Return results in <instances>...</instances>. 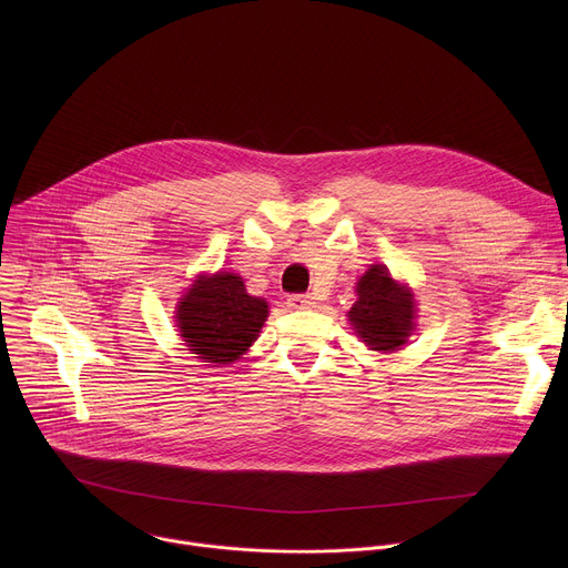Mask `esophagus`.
I'll list each match as a JSON object with an SVG mask.
<instances>
[{
    "label": "esophagus",
    "mask_w": 568,
    "mask_h": 568,
    "mask_svg": "<svg viewBox=\"0 0 568 568\" xmlns=\"http://www.w3.org/2000/svg\"><path fill=\"white\" fill-rule=\"evenodd\" d=\"M287 305L294 310H307L314 305V298L310 294H294L287 298Z\"/></svg>",
    "instance_id": "obj_1"
}]
</instances>
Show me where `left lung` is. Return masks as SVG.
<instances>
[{"instance_id":"8db88e82","label":"left lung","mask_w":568,"mask_h":568,"mask_svg":"<svg viewBox=\"0 0 568 568\" xmlns=\"http://www.w3.org/2000/svg\"><path fill=\"white\" fill-rule=\"evenodd\" d=\"M357 301L348 321L357 337L377 353L399 351L416 326V301L407 285L397 283L384 265H371L357 283Z\"/></svg>"}]
</instances>
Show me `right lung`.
<instances>
[{
	"label": "right lung",
	"instance_id": "right-lung-1",
	"mask_svg": "<svg viewBox=\"0 0 568 568\" xmlns=\"http://www.w3.org/2000/svg\"><path fill=\"white\" fill-rule=\"evenodd\" d=\"M175 312L186 348L209 366H220L250 351L267 321L270 305L247 294L237 274L217 272L197 276Z\"/></svg>",
	"mask_w": 568,
	"mask_h": 568
}]
</instances>
